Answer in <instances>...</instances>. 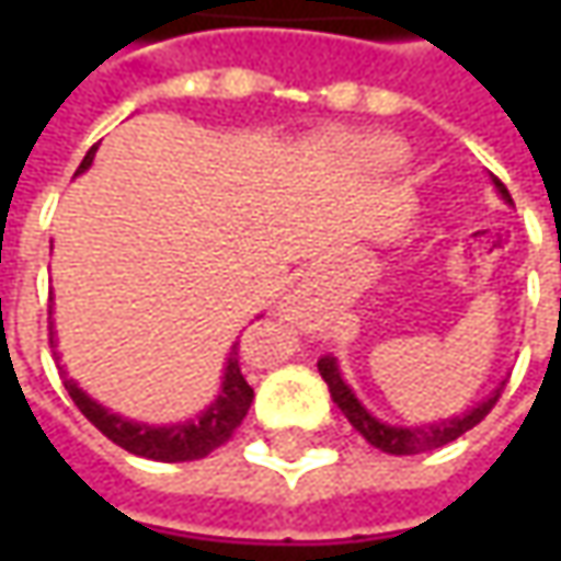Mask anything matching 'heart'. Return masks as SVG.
I'll return each instance as SVG.
<instances>
[{
    "label": "heart",
    "instance_id": "b5f03b06",
    "mask_svg": "<svg viewBox=\"0 0 561 561\" xmlns=\"http://www.w3.org/2000/svg\"><path fill=\"white\" fill-rule=\"evenodd\" d=\"M356 152L365 159L368 164H393L402 156V149H399L397 140H390V137H371V140H362L356 146Z\"/></svg>",
    "mask_w": 561,
    "mask_h": 561
}]
</instances>
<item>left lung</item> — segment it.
<instances>
[{"instance_id":"8db88e82","label":"left lung","mask_w":561,"mask_h":561,"mask_svg":"<svg viewBox=\"0 0 561 561\" xmlns=\"http://www.w3.org/2000/svg\"><path fill=\"white\" fill-rule=\"evenodd\" d=\"M500 193L508 199V190L500 181ZM318 371L324 377V383H328V390H331V397L340 405V412L350 419V424L356 427L358 434L365 437V440L371 443L375 449L380 453H390V456H419V453H431V449H440L446 443L459 440L465 431H471L474 424H481V421L490 415V409L496 405V399H500V390L493 393L490 399H484L478 409H471V412H465L459 419H449L440 421V424H427V427H393V424H383V421L371 419L365 409H362V402L353 397V390L343 383V377L336 371V362L334 356H321L318 358Z\"/></svg>"}]
</instances>
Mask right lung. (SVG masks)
<instances>
[{"label": "right lung", "instance_id": "obj_1", "mask_svg": "<svg viewBox=\"0 0 561 561\" xmlns=\"http://www.w3.org/2000/svg\"><path fill=\"white\" fill-rule=\"evenodd\" d=\"M96 146L83 156V162L77 171H87L93 162ZM68 397L75 399V405L83 412V419L93 427H99L112 443H118L121 449L142 456V459H156V462H193L205 459L208 453H215L218 446H225L233 431L243 424L249 405H252V387L240 371V343L233 346V353L227 358L225 387L221 397L215 399L196 421H186L178 427H149V424H134L118 415H112L108 409L96 405L83 390H77L75 380H65Z\"/></svg>", "mask_w": 561, "mask_h": 561}]
</instances>
